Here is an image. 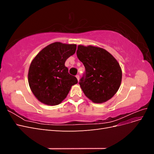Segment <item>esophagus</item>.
I'll return each mask as SVG.
<instances>
[{
    "label": "esophagus",
    "mask_w": 154,
    "mask_h": 154,
    "mask_svg": "<svg viewBox=\"0 0 154 154\" xmlns=\"http://www.w3.org/2000/svg\"><path fill=\"white\" fill-rule=\"evenodd\" d=\"M76 78H77V80H78V81H79V80H80V76L78 75V74H77V75L76 76Z\"/></svg>",
    "instance_id": "34e87169"
}]
</instances>
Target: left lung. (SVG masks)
Returning <instances> with one entry per match:
<instances>
[{"instance_id":"1","label":"left lung","mask_w":154,"mask_h":154,"mask_svg":"<svg viewBox=\"0 0 154 154\" xmlns=\"http://www.w3.org/2000/svg\"><path fill=\"white\" fill-rule=\"evenodd\" d=\"M78 59L84 65L85 72L80 84L85 95L94 103H103L118 91L122 71L114 57L104 49L79 45Z\"/></svg>"}]
</instances>
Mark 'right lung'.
I'll list each match as a JSON object with an SVG mask.
<instances>
[{
	"mask_svg": "<svg viewBox=\"0 0 154 154\" xmlns=\"http://www.w3.org/2000/svg\"><path fill=\"white\" fill-rule=\"evenodd\" d=\"M76 45L54 42L46 46L30 65L28 82L31 91L42 103L57 105L66 98L78 83L65 62L76 52Z\"/></svg>",
	"mask_w": 154,
	"mask_h": 154,
	"instance_id": "obj_1",
	"label": "right lung"
}]
</instances>
